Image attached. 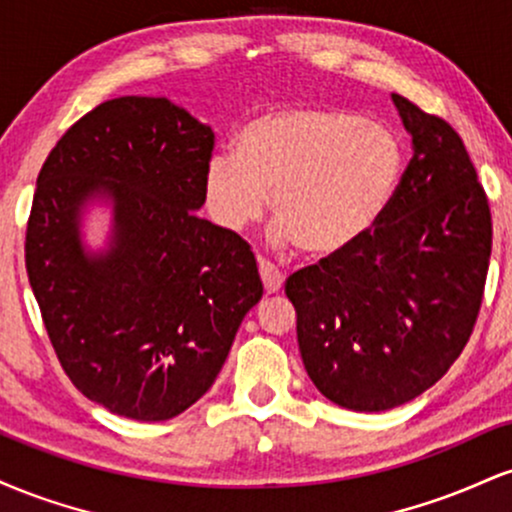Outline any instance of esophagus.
I'll list each match as a JSON object with an SVG mask.
<instances>
[{
  "label": "esophagus",
  "instance_id": "obj_1",
  "mask_svg": "<svg viewBox=\"0 0 512 512\" xmlns=\"http://www.w3.org/2000/svg\"><path fill=\"white\" fill-rule=\"evenodd\" d=\"M257 267H260L262 286H264V291L269 293V296L284 289V274H281L279 269H274L272 264L264 262V260H257Z\"/></svg>",
  "mask_w": 512,
  "mask_h": 512
}]
</instances>
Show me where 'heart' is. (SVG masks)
Masks as SVG:
<instances>
[{"mask_svg": "<svg viewBox=\"0 0 512 512\" xmlns=\"http://www.w3.org/2000/svg\"><path fill=\"white\" fill-rule=\"evenodd\" d=\"M399 178L402 149L385 127L342 110H279L240 129L236 156L209 158L204 199L223 231L243 233L272 195L276 248L334 257L378 226Z\"/></svg>", "mask_w": 512, "mask_h": 512, "instance_id": "heart-1", "label": "heart"}]
</instances>
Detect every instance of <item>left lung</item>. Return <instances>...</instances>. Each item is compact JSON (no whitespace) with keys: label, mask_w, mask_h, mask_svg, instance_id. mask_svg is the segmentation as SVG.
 <instances>
[{"label":"left lung","mask_w":512,"mask_h":512,"mask_svg":"<svg viewBox=\"0 0 512 512\" xmlns=\"http://www.w3.org/2000/svg\"><path fill=\"white\" fill-rule=\"evenodd\" d=\"M411 161L390 207L354 248L286 281L303 366L351 411L407 404L448 373L474 322L491 211L448 122L392 93Z\"/></svg>","instance_id":"left-lung-1"}]
</instances>
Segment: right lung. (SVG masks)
<instances>
[{
  "label": "right lung",
  "instance_id": "obj_1",
  "mask_svg": "<svg viewBox=\"0 0 512 512\" xmlns=\"http://www.w3.org/2000/svg\"><path fill=\"white\" fill-rule=\"evenodd\" d=\"M211 149L185 108L125 96L69 127L38 175L26 269L45 330L76 390L127 419L190 409L262 298L248 243L195 214Z\"/></svg>",
  "mask_w": 512,
  "mask_h": 512
}]
</instances>
